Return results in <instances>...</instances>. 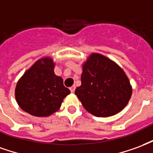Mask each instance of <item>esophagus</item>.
<instances>
[{
	"instance_id": "34e87169",
	"label": "esophagus",
	"mask_w": 153,
	"mask_h": 153,
	"mask_svg": "<svg viewBox=\"0 0 153 153\" xmlns=\"http://www.w3.org/2000/svg\"><path fill=\"white\" fill-rule=\"evenodd\" d=\"M75 90H76L75 85H72V87H70V90H71V92H72V93H74V92H75Z\"/></svg>"
}]
</instances>
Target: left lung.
<instances>
[{
    "mask_svg": "<svg viewBox=\"0 0 153 153\" xmlns=\"http://www.w3.org/2000/svg\"><path fill=\"white\" fill-rule=\"evenodd\" d=\"M81 85L75 94L85 110L95 117H108L120 112L132 94L123 70L108 58L91 53L82 65Z\"/></svg>",
    "mask_w": 153,
    "mask_h": 153,
    "instance_id": "obj_1",
    "label": "left lung"
}]
</instances>
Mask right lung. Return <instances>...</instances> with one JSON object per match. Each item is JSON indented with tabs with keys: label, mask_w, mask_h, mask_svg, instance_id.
Returning <instances> with one entry per match:
<instances>
[{
	"label": "right lung",
	"mask_w": 153,
	"mask_h": 153,
	"mask_svg": "<svg viewBox=\"0 0 153 153\" xmlns=\"http://www.w3.org/2000/svg\"><path fill=\"white\" fill-rule=\"evenodd\" d=\"M50 57L37 60L18 81L15 99L23 111L35 117H48L57 112L70 90L54 74Z\"/></svg>",
	"instance_id": "right-lung-1"
}]
</instances>
